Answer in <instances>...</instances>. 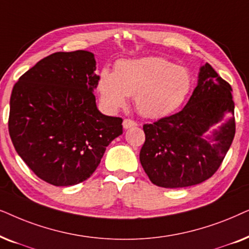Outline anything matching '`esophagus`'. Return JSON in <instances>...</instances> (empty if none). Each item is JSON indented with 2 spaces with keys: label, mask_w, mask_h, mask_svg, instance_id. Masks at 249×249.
Returning a JSON list of instances; mask_svg holds the SVG:
<instances>
[{
  "label": "esophagus",
  "mask_w": 249,
  "mask_h": 249,
  "mask_svg": "<svg viewBox=\"0 0 249 249\" xmlns=\"http://www.w3.org/2000/svg\"><path fill=\"white\" fill-rule=\"evenodd\" d=\"M137 125H138L137 122L132 121V119L126 118V119H124V121H123V127H124L125 130H127V128H131V127L137 126Z\"/></svg>",
  "instance_id": "1"
}]
</instances>
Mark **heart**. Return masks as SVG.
<instances>
[{"label":"heart","instance_id":"b5f03b06","mask_svg":"<svg viewBox=\"0 0 249 249\" xmlns=\"http://www.w3.org/2000/svg\"><path fill=\"white\" fill-rule=\"evenodd\" d=\"M192 88L190 71L161 57L124 59L114 72L102 69L97 89L105 107L117 110L133 95L135 109L147 118L172 114L187 99Z\"/></svg>","mask_w":249,"mask_h":249}]
</instances>
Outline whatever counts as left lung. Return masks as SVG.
I'll return each instance as SVG.
<instances>
[{
  "mask_svg": "<svg viewBox=\"0 0 249 249\" xmlns=\"http://www.w3.org/2000/svg\"><path fill=\"white\" fill-rule=\"evenodd\" d=\"M198 84L177 114L144 124L142 167L152 183L184 188L210 178L221 166L236 133L232 89L210 64L200 68ZM217 122L212 137L203 134Z\"/></svg>",
  "mask_w": 249,
  "mask_h": 249,
  "instance_id": "8db88e82",
  "label": "left lung"
}]
</instances>
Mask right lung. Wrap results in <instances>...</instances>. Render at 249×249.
I'll return each mask as SVG.
<instances>
[{
	"label": "right lung",
	"mask_w": 249,
	"mask_h": 249,
	"mask_svg": "<svg viewBox=\"0 0 249 249\" xmlns=\"http://www.w3.org/2000/svg\"><path fill=\"white\" fill-rule=\"evenodd\" d=\"M93 53L55 52L20 76L10 98L16 151L43 181L68 187L93 174L123 119L98 110Z\"/></svg>",
	"instance_id": "add662e5"
}]
</instances>
